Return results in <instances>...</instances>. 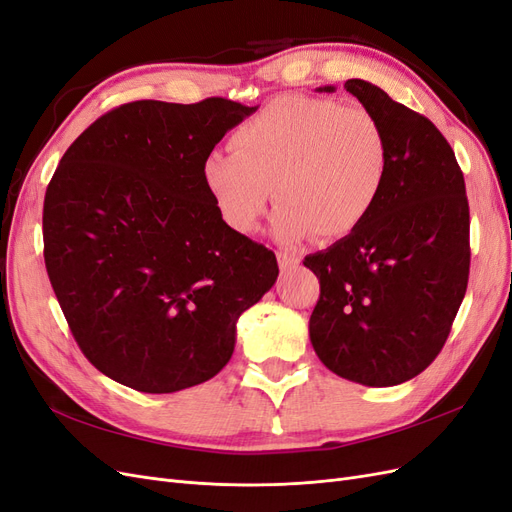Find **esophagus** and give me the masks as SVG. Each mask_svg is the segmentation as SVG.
I'll return each instance as SVG.
<instances>
[{
  "instance_id": "34e87169",
  "label": "esophagus",
  "mask_w": 512,
  "mask_h": 512,
  "mask_svg": "<svg viewBox=\"0 0 512 512\" xmlns=\"http://www.w3.org/2000/svg\"><path fill=\"white\" fill-rule=\"evenodd\" d=\"M277 262H280L282 271H292L294 267H299V258L288 252H277Z\"/></svg>"
}]
</instances>
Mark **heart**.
Wrapping results in <instances>:
<instances>
[{"label": "heart", "mask_w": 512, "mask_h": 512, "mask_svg": "<svg viewBox=\"0 0 512 512\" xmlns=\"http://www.w3.org/2000/svg\"><path fill=\"white\" fill-rule=\"evenodd\" d=\"M230 147L209 153L200 168L220 218L250 235L271 185L280 207L273 226L286 243L352 235L380 203L391 164L380 119L331 98H277L232 132Z\"/></svg>", "instance_id": "heart-1"}]
</instances>
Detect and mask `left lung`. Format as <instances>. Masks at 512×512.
<instances>
[{"mask_svg":"<svg viewBox=\"0 0 512 512\" xmlns=\"http://www.w3.org/2000/svg\"><path fill=\"white\" fill-rule=\"evenodd\" d=\"M344 89L380 119L391 164L365 224L303 260L320 280L309 339L333 374L395 386L440 354L466 297V183L451 145L427 117L367 81L350 79Z\"/></svg>","mask_w":512,"mask_h":512,"instance_id":"1","label":"left lung"}]
</instances>
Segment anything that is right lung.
<instances>
[{"label":"right lung","mask_w":512,"mask_h":512,"mask_svg":"<svg viewBox=\"0 0 512 512\" xmlns=\"http://www.w3.org/2000/svg\"><path fill=\"white\" fill-rule=\"evenodd\" d=\"M256 108L130 102L61 158L44 196V265L76 344L111 380L141 393L211 380L239 316L275 284V254L226 226L200 177Z\"/></svg>","instance_id":"1"}]
</instances>
